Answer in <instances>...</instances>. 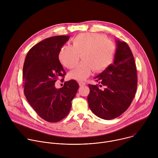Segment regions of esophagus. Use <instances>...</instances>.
Instances as JSON below:
<instances>
[{
	"mask_svg": "<svg viewBox=\"0 0 158 158\" xmlns=\"http://www.w3.org/2000/svg\"><path fill=\"white\" fill-rule=\"evenodd\" d=\"M79 84L80 86H84V85L85 84V82H79Z\"/></svg>",
	"mask_w": 158,
	"mask_h": 158,
	"instance_id": "1",
	"label": "esophagus"
}]
</instances>
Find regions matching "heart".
Listing matches in <instances>:
<instances>
[{
  "label": "heart",
  "mask_w": 158,
  "mask_h": 158,
  "mask_svg": "<svg viewBox=\"0 0 158 158\" xmlns=\"http://www.w3.org/2000/svg\"><path fill=\"white\" fill-rule=\"evenodd\" d=\"M116 52V44L110 39L100 34L86 32L73 38V46H63L58 57L64 67L71 69L81 55L82 61L69 72V77L82 81L93 70L99 73L107 69L114 61Z\"/></svg>",
  "instance_id": "obj_1"
}]
</instances>
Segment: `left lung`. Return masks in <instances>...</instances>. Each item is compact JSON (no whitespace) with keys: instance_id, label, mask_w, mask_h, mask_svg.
I'll return each mask as SVG.
<instances>
[{"instance_id":"8db88e82","label":"left lung","mask_w":158,"mask_h":158,"mask_svg":"<svg viewBox=\"0 0 158 158\" xmlns=\"http://www.w3.org/2000/svg\"><path fill=\"white\" fill-rule=\"evenodd\" d=\"M116 52L113 64L94 77L104 85L89 84V107L98 117L110 120L119 117L131 105L136 92V64L128 45L116 39Z\"/></svg>"}]
</instances>
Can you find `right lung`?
Instances as JSON below:
<instances>
[{"mask_svg":"<svg viewBox=\"0 0 158 158\" xmlns=\"http://www.w3.org/2000/svg\"><path fill=\"white\" fill-rule=\"evenodd\" d=\"M69 38L57 35L40 41L29 50L23 66L26 98L37 114L50 123L58 122L69 114L79 89L74 80L65 82L60 89L54 85L65 74L58 55Z\"/></svg>","mask_w":158,"mask_h":158,"instance_id":"add662e5","label":"right lung"}]
</instances>
